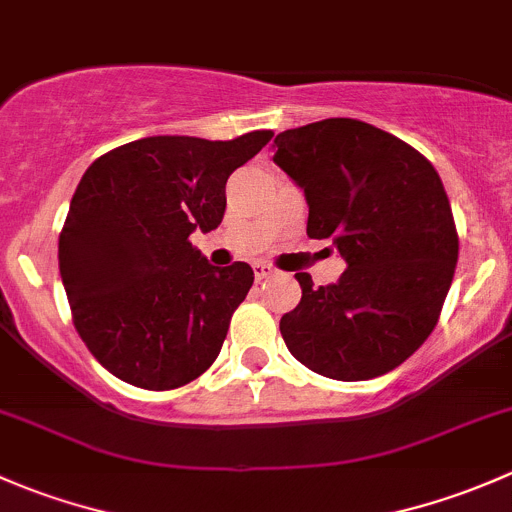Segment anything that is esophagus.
<instances>
[{
  "mask_svg": "<svg viewBox=\"0 0 512 512\" xmlns=\"http://www.w3.org/2000/svg\"><path fill=\"white\" fill-rule=\"evenodd\" d=\"M252 270H255V277H257V280H267V277H272V275H275V267H272V265H265V262H257V265L255 267H252Z\"/></svg>",
  "mask_w": 512,
  "mask_h": 512,
  "instance_id": "esophagus-1",
  "label": "esophagus"
}]
</instances>
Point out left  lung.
I'll use <instances>...</instances> for the list:
<instances>
[{
  "label": "left lung",
  "mask_w": 512,
  "mask_h": 512,
  "mask_svg": "<svg viewBox=\"0 0 512 512\" xmlns=\"http://www.w3.org/2000/svg\"><path fill=\"white\" fill-rule=\"evenodd\" d=\"M275 160L304 190L307 235L347 262L334 285L297 272L302 299L280 319L297 361L339 381L404 364L433 332L458 262V232L436 168L401 138L324 118L275 138Z\"/></svg>",
  "instance_id": "8db88e82"
}]
</instances>
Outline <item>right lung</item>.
I'll return each instance as SVG.
<instances>
[{
    "mask_svg": "<svg viewBox=\"0 0 512 512\" xmlns=\"http://www.w3.org/2000/svg\"><path fill=\"white\" fill-rule=\"evenodd\" d=\"M272 136H151L89 165L59 235V272L76 332L113 376L168 391L218 359L255 275L247 262L213 267L188 237L223 223L227 178Z\"/></svg>",
    "mask_w": 512,
    "mask_h": 512,
    "instance_id": "1",
    "label": "right lung"
}]
</instances>
